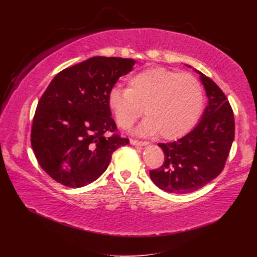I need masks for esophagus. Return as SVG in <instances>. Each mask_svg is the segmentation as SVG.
Here are the masks:
<instances>
[{"instance_id": "obj_1", "label": "esophagus", "mask_w": 257, "mask_h": 257, "mask_svg": "<svg viewBox=\"0 0 257 257\" xmlns=\"http://www.w3.org/2000/svg\"><path fill=\"white\" fill-rule=\"evenodd\" d=\"M130 144L133 146H146L148 145L147 142H143V141H138V140H130Z\"/></svg>"}]
</instances>
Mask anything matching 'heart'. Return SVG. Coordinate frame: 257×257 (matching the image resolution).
Segmentation results:
<instances>
[{"label":"heart","instance_id":"b5f03b06","mask_svg":"<svg viewBox=\"0 0 257 257\" xmlns=\"http://www.w3.org/2000/svg\"><path fill=\"white\" fill-rule=\"evenodd\" d=\"M203 89L188 73L166 67H149L128 79L126 89L112 87L108 106L121 129L131 128L145 113L148 116L139 133L176 140L190 131L203 108Z\"/></svg>","mask_w":257,"mask_h":257}]
</instances>
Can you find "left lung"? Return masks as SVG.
<instances>
[{"label": "left lung", "instance_id": "8db88e82", "mask_svg": "<svg viewBox=\"0 0 257 257\" xmlns=\"http://www.w3.org/2000/svg\"><path fill=\"white\" fill-rule=\"evenodd\" d=\"M200 75L208 104L198 125L183 138L158 146L163 166L150 171L152 181L171 194L198 191L222 173L234 139V116L225 93L213 81Z\"/></svg>", "mask_w": 257, "mask_h": 257}]
</instances>
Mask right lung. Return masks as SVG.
Returning a JSON list of instances; mask_svg holds the SVG:
<instances>
[{"label": "right lung", "instance_id": "add662e5", "mask_svg": "<svg viewBox=\"0 0 257 257\" xmlns=\"http://www.w3.org/2000/svg\"><path fill=\"white\" fill-rule=\"evenodd\" d=\"M134 63L96 56L64 69L51 81L36 107L31 146L52 179L67 187L85 186L106 171L116 149L129 144L116 133L108 93Z\"/></svg>", "mask_w": 257, "mask_h": 257}]
</instances>
